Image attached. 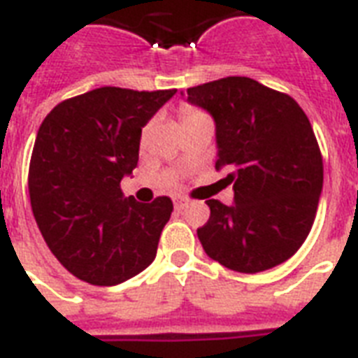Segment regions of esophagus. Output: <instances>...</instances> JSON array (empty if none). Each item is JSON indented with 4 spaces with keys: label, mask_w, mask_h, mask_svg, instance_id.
Returning a JSON list of instances; mask_svg holds the SVG:
<instances>
[{
    "label": "esophagus",
    "mask_w": 358,
    "mask_h": 358,
    "mask_svg": "<svg viewBox=\"0 0 358 358\" xmlns=\"http://www.w3.org/2000/svg\"><path fill=\"white\" fill-rule=\"evenodd\" d=\"M185 206H187V201H185V199H176V201H174V208H176V210H184Z\"/></svg>",
    "instance_id": "obj_1"
}]
</instances>
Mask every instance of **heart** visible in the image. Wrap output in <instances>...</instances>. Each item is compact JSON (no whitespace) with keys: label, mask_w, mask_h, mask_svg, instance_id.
Instances as JSON below:
<instances>
[{"label":"heart","mask_w":358,"mask_h":358,"mask_svg":"<svg viewBox=\"0 0 358 358\" xmlns=\"http://www.w3.org/2000/svg\"><path fill=\"white\" fill-rule=\"evenodd\" d=\"M180 119H182V126H184V124L196 122V120L208 119V117L204 111H201V109L195 108V106H191V103H182V106H180Z\"/></svg>","instance_id":"obj_1"}]
</instances>
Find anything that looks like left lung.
I'll return each mask as SVG.
<instances>
[{
	"instance_id": "1",
	"label": "left lung",
	"mask_w": 358,
	"mask_h": 358,
	"mask_svg": "<svg viewBox=\"0 0 358 358\" xmlns=\"http://www.w3.org/2000/svg\"><path fill=\"white\" fill-rule=\"evenodd\" d=\"M217 129V171L234 184V204L210 199L196 234L212 260L258 273L297 252L316 219L323 159L310 120L286 92L245 76L187 89Z\"/></svg>"
}]
</instances>
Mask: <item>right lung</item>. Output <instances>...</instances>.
<instances>
[{
    "label": "right lung",
    "instance_id": "right-lung-1",
    "mask_svg": "<svg viewBox=\"0 0 358 358\" xmlns=\"http://www.w3.org/2000/svg\"><path fill=\"white\" fill-rule=\"evenodd\" d=\"M176 89L100 87L57 103L42 120L29 162V199L41 234L74 277L115 286L156 258L173 212L169 196L124 199L141 128Z\"/></svg>",
    "mask_w": 358,
    "mask_h": 358
}]
</instances>
